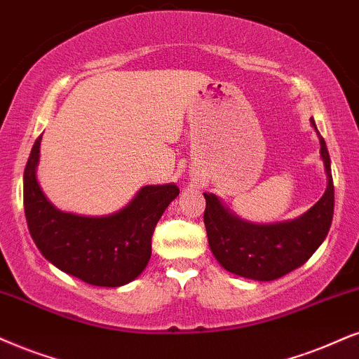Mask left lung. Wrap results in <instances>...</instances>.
I'll return each instance as SVG.
<instances>
[{"instance_id": "1", "label": "left lung", "mask_w": 359, "mask_h": 359, "mask_svg": "<svg viewBox=\"0 0 359 359\" xmlns=\"http://www.w3.org/2000/svg\"><path fill=\"white\" fill-rule=\"evenodd\" d=\"M311 124L316 129L313 119ZM320 144L328 185L323 197L300 219L275 225H253L226 212L215 195L203 194L208 245L225 270L245 278L276 280L302 266L323 243L333 220L334 187L330 154L321 135Z\"/></svg>"}]
</instances>
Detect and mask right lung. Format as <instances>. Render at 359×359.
Returning <instances> with one entry per match:
<instances>
[{"instance_id": "obj_1", "label": "right lung", "mask_w": 359, "mask_h": 359, "mask_svg": "<svg viewBox=\"0 0 359 359\" xmlns=\"http://www.w3.org/2000/svg\"><path fill=\"white\" fill-rule=\"evenodd\" d=\"M41 135L25 169V213L43 257L76 278L96 287H122L142 273L152 253V233L179 187L147 185L114 215L93 219L59 212L44 197L36 165Z\"/></svg>"}]
</instances>
